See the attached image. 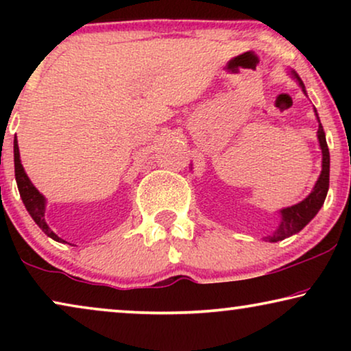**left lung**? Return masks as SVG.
I'll list each match as a JSON object with an SVG mask.
<instances>
[{
	"instance_id": "1",
	"label": "left lung",
	"mask_w": 351,
	"mask_h": 351,
	"mask_svg": "<svg viewBox=\"0 0 351 351\" xmlns=\"http://www.w3.org/2000/svg\"><path fill=\"white\" fill-rule=\"evenodd\" d=\"M289 75L297 81V83H299L302 90H304V94L306 95L305 84L302 83L300 76L297 75L294 70H291ZM315 114H316V119H318V123H319L318 124V132H316V136H318L321 155H323V161H321V174L318 177V180H316V184L313 186V190H311V193L306 196L305 199H302L300 203H297L294 206H289V208L280 209V213H278V214H280V217H281L280 225H278L276 230L271 234H268V237L263 238L268 243L282 241L285 238H289V237H292V234L299 233L300 230L304 228L305 225L308 223L316 214H318L321 206L324 204L326 195H328V190H329L330 158H329L328 143H326L324 129H323V126H321V121H319L318 113H316V108H315Z\"/></svg>"
}]
</instances>
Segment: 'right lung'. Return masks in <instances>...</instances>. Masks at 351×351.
Masks as SVG:
<instances>
[{
	"label": "right lung",
	"mask_w": 351,
	"mask_h": 351,
	"mask_svg": "<svg viewBox=\"0 0 351 351\" xmlns=\"http://www.w3.org/2000/svg\"><path fill=\"white\" fill-rule=\"evenodd\" d=\"M14 169H16V182H17L19 193H21L23 204H25V208L28 210V214L32 215V219L35 220V223L47 234V237L54 239V241L66 243L65 239L57 237V234L52 232V230L49 228V225H47V222H46V219H45L46 198L36 190V186L32 184V180L28 179L25 169H23L22 161H21V153H19L17 137H14Z\"/></svg>",
	"instance_id": "1"
}]
</instances>
